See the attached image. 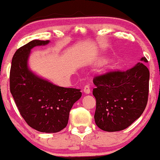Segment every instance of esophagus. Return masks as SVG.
Masks as SVG:
<instances>
[{
  "instance_id": "obj_1",
  "label": "esophagus",
  "mask_w": 160,
  "mask_h": 160,
  "mask_svg": "<svg viewBox=\"0 0 160 160\" xmlns=\"http://www.w3.org/2000/svg\"><path fill=\"white\" fill-rule=\"evenodd\" d=\"M84 92L86 94H89L90 93V88L89 85H86L84 88Z\"/></svg>"
}]
</instances>
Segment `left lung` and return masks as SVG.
<instances>
[{
    "label": "left lung",
    "instance_id": "left-lung-1",
    "mask_svg": "<svg viewBox=\"0 0 160 160\" xmlns=\"http://www.w3.org/2000/svg\"><path fill=\"white\" fill-rule=\"evenodd\" d=\"M126 71H112L96 76L95 123L105 131H122L130 126L145 110L149 94V71L143 57Z\"/></svg>",
    "mask_w": 160,
    "mask_h": 160
}]
</instances>
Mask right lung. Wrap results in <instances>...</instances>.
I'll list each match as a JSON object with an SVG mask.
<instances>
[{
    "label": "right lung",
    "instance_id": "obj_1",
    "mask_svg": "<svg viewBox=\"0 0 160 160\" xmlns=\"http://www.w3.org/2000/svg\"><path fill=\"white\" fill-rule=\"evenodd\" d=\"M49 42L34 40L16 51L11 62L10 90L21 115L30 127L42 133H57L66 128L71 109L82 92L53 84L30 70L31 50Z\"/></svg>",
    "mask_w": 160,
    "mask_h": 160
}]
</instances>
